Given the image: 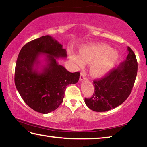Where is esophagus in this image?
<instances>
[{
    "label": "esophagus",
    "instance_id": "1",
    "mask_svg": "<svg viewBox=\"0 0 147 147\" xmlns=\"http://www.w3.org/2000/svg\"><path fill=\"white\" fill-rule=\"evenodd\" d=\"M86 74L84 73H81L80 76V81H82L84 80H86Z\"/></svg>",
    "mask_w": 147,
    "mask_h": 147
}]
</instances>
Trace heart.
I'll return each mask as SVG.
<instances>
[{
	"instance_id": "heart-1",
	"label": "heart",
	"mask_w": 147,
	"mask_h": 147,
	"mask_svg": "<svg viewBox=\"0 0 147 147\" xmlns=\"http://www.w3.org/2000/svg\"><path fill=\"white\" fill-rule=\"evenodd\" d=\"M70 58L78 66L84 62L91 63L89 72L94 77H100L112 69L119 55L110 47L104 45H88L80 50V56L70 53Z\"/></svg>"
}]
</instances>
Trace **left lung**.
Listing matches in <instances>:
<instances>
[{"mask_svg":"<svg viewBox=\"0 0 147 147\" xmlns=\"http://www.w3.org/2000/svg\"><path fill=\"white\" fill-rule=\"evenodd\" d=\"M128 54L125 61L103 78L94 80V91L85 103L94 111H106L115 108L125 101L131 93L138 72L135 54L128 47Z\"/></svg>","mask_w":147,"mask_h":147,"instance_id":"1","label":"left lung"}]
</instances>
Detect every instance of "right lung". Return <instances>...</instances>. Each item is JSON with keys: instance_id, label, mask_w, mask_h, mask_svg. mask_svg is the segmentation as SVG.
Returning <instances> with one entry per match:
<instances>
[{"instance_id": "1", "label": "right lung", "mask_w": 147, "mask_h": 147, "mask_svg": "<svg viewBox=\"0 0 147 147\" xmlns=\"http://www.w3.org/2000/svg\"><path fill=\"white\" fill-rule=\"evenodd\" d=\"M46 56L41 71L39 58ZM63 45L50 36L28 42L19 52L15 69V84L27 105L41 113L55 110L63 102L66 87L78 82L80 73H70L56 59L67 58Z\"/></svg>"}]
</instances>
